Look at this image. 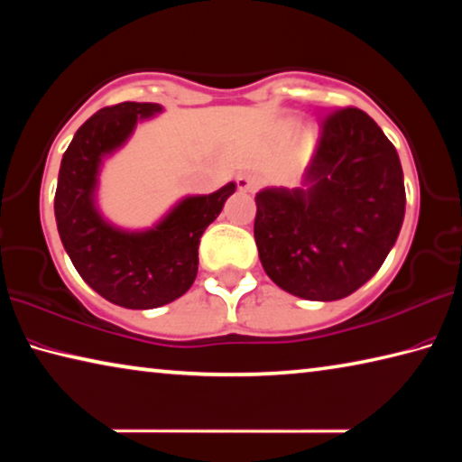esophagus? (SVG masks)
Masks as SVG:
<instances>
[{"label":"esophagus","instance_id":"34e87169","mask_svg":"<svg viewBox=\"0 0 462 462\" xmlns=\"http://www.w3.org/2000/svg\"><path fill=\"white\" fill-rule=\"evenodd\" d=\"M236 185L240 191H254L256 189V179L248 173H242L236 177Z\"/></svg>","mask_w":462,"mask_h":462}]
</instances>
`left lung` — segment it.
<instances>
[{"label": "left lung", "mask_w": 462, "mask_h": 462, "mask_svg": "<svg viewBox=\"0 0 462 462\" xmlns=\"http://www.w3.org/2000/svg\"><path fill=\"white\" fill-rule=\"evenodd\" d=\"M254 201V240L273 283L303 300H342L381 269L400 236V156L363 109H336L301 187H267Z\"/></svg>", "instance_id": "8db88e82"}]
</instances>
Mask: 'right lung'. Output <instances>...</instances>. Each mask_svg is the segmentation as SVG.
<instances>
[{"label":"right lung","instance_id":"obj_1","mask_svg":"<svg viewBox=\"0 0 462 462\" xmlns=\"http://www.w3.org/2000/svg\"><path fill=\"white\" fill-rule=\"evenodd\" d=\"M161 112L159 104L124 101L93 114L62 154L54 193L59 236L77 273L93 291L128 310L161 308L193 285L201 234L236 191V183H228L209 195H189L159 224L138 232L99 214L101 162L126 144L140 120Z\"/></svg>","mask_w":462,"mask_h":462}]
</instances>
